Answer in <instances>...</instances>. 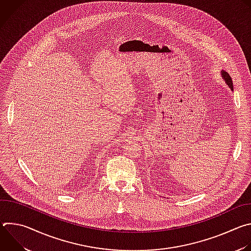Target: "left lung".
Listing matches in <instances>:
<instances>
[{"label":"left lung","instance_id":"obj_1","mask_svg":"<svg viewBox=\"0 0 251 251\" xmlns=\"http://www.w3.org/2000/svg\"><path fill=\"white\" fill-rule=\"evenodd\" d=\"M222 75H223L224 79L226 80V84L230 87V89H231V90H233V84H232V80H231L230 75H229L227 73H226V71H223V73H222Z\"/></svg>","mask_w":251,"mask_h":251}]
</instances>
